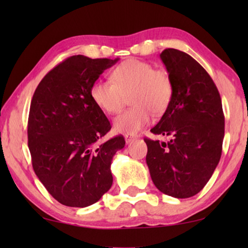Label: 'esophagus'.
<instances>
[{
  "label": "esophagus",
  "mask_w": 248,
  "mask_h": 248,
  "mask_svg": "<svg viewBox=\"0 0 248 248\" xmlns=\"http://www.w3.org/2000/svg\"><path fill=\"white\" fill-rule=\"evenodd\" d=\"M137 139L136 136H131V134H125L124 136V140H125V143H131L132 141H134Z\"/></svg>",
  "instance_id": "esophagus-1"
}]
</instances>
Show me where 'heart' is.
Wrapping results in <instances>:
<instances>
[{
	"instance_id": "b5f03b06",
	"label": "heart",
	"mask_w": 248,
	"mask_h": 248,
	"mask_svg": "<svg viewBox=\"0 0 248 248\" xmlns=\"http://www.w3.org/2000/svg\"><path fill=\"white\" fill-rule=\"evenodd\" d=\"M130 96L134 106L121 112L114 121L116 132L136 134L152 120L153 111H166L174 94V83L165 69H154L149 62L129 59L117 65L110 79H99L91 87L96 106L107 114H117Z\"/></svg>"
}]
</instances>
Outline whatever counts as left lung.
Returning a JSON list of instances; mask_svg holds the SVG:
<instances>
[{
  "label": "left lung",
  "mask_w": 248,
  "mask_h": 248,
  "mask_svg": "<svg viewBox=\"0 0 248 248\" xmlns=\"http://www.w3.org/2000/svg\"><path fill=\"white\" fill-rule=\"evenodd\" d=\"M159 57L173 79L174 94L151 132L170 140L145 138L146 164L159 191L189 198L202 189L219 164L224 138L222 102L215 82L189 54L169 48Z\"/></svg>",
  "instance_id": "1"
}]
</instances>
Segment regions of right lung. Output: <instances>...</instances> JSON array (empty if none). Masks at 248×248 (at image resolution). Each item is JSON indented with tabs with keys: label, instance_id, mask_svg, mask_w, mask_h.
<instances>
[{
	"label": "right lung",
	"instance_id": "obj_1",
	"mask_svg": "<svg viewBox=\"0 0 248 248\" xmlns=\"http://www.w3.org/2000/svg\"><path fill=\"white\" fill-rule=\"evenodd\" d=\"M119 59L70 57L41 79L28 117L32 169L46 189L68 207H89L110 189V165L123 136L99 142L110 123L91 97V87Z\"/></svg>",
	"mask_w": 248,
	"mask_h": 248
}]
</instances>
